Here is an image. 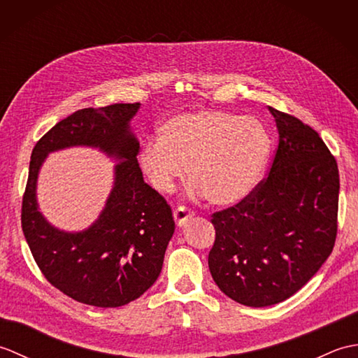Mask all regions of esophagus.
<instances>
[{"instance_id":"obj_1","label":"esophagus","mask_w":358,"mask_h":358,"mask_svg":"<svg viewBox=\"0 0 358 358\" xmlns=\"http://www.w3.org/2000/svg\"><path fill=\"white\" fill-rule=\"evenodd\" d=\"M194 217V212L192 210H189L187 208H185V206H181V208H178L177 210L173 212V220H175V224H177L178 227H183V226H186V223L189 222V220H191Z\"/></svg>"}]
</instances>
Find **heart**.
<instances>
[{
  "label": "heart",
  "mask_w": 358,
  "mask_h": 358,
  "mask_svg": "<svg viewBox=\"0 0 358 358\" xmlns=\"http://www.w3.org/2000/svg\"><path fill=\"white\" fill-rule=\"evenodd\" d=\"M157 138L144 144L138 155L152 187L171 192L187 166L192 191L218 206L240 203L254 191L271 152L262 121L212 109L167 118Z\"/></svg>",
  "instance_id": "heart-1"
}]
</instances>
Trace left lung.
<instances>
[{
  "label": "left lung",
  "instance_id": "obj_1",
  "mask_svg": "<svg viewBox=\"0 0 358 358\" xmlns=\"http://www.w3.org/2000/svg\"><path fill=\"white\" fill-rule=\"evenodd\" d=\"M278 148L264 178L234 208L215 212L212 278L250 308L285 301L313 278L337 235L340 178L336 158L313 127L269 108Z\"/></svg>",
  "mask_w": 358,
  "mask_h": 358
}]
</instances>
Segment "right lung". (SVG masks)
I'll use <instances>...</instances> for the list:
<instances>
[{
	"instance_id": "obj_1",
	"label": "right lung",
	"mask_w": 358,
	"mask_h": 358,
	"mask_svg": "<svg viewBox=\"0 0 358 358\" xmlns=\"http://www.w3.org/2000/svg\"><path fill=\"white\" fill-rule=\"evenodd\" d=\"M140 103L81 109L35 144L22 196L21 226L38 268L63 294L85 305L118 308L155 283L175 231L169 204L144 183L136 162L140 143L131 121ZM92 147L115 159L114 186L101 215L69 233L49 224L36 200L37 175L52 151Z\"/></svg>"
}]
</instances>
